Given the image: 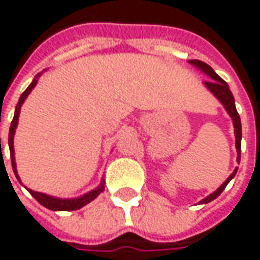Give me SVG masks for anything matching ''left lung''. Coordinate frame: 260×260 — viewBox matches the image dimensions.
Instances as JSON below:
<instances>
[{
	"instance_id": "8db88e82",
	"label": "left lung",
	"mask_w": 260,
	"mask_h": 260,
	"mask_svg": "<svg viewBox=\"0 0 260 260\" xmlns=\"http://www.w3.org/2000/svg\"><path fill=\"white\" fill-rule=\"evenodd\" d=\"M191 64H194L196 67H199L200 70H203L207 76H210V79L208 81H204V84L207 86V88L210 90V91L217 97V99L221 101V104L224 105L226 112L230 114V117L232 118V122H234V128H235V139H237V152H238V159L237 160H241V138H242V129H241V118H239V114L237 112V108H235V100H234V95H232L231 90H230V87L228 84L225 83L224 80L219 77L218 74L215 73L214 70H212L211 67L208 66L207 63L201 60H190ZM237 170L235 169L234 170V173L226 179V180L219 186V188H217L215 191L212 194H210L208 197H206L204 200H201L200 203L201 204H206V203H210L214 199H217L219 194L224 191V188L226 187V184L230 183V181L234 179V176L237 174Z\"/></svg>"
}]
</instances>
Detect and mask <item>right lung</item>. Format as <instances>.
<instances>
[{
  "label": "right lung",
  "instance_id": "right-lung-1",
  "mask_svg": "<svg viewBox=\"0 0 260 260\" xmlns=\"http://www.w3.org/2000/svg\"><path fill=\"white\" fill-rule=\"evenodd\" d=\"M38 76H39V74H38ZM36 83H38V77H36V79L34 80L30 84H29L28 88H26V90L22 92L21 99H19L18 104H16L15 115H14V119H12V122H11L10 135H8V145H10L12 170H14V173H15L16 179H18V180H19V177H18V173H16L15 156H14V134H15V128H16V125H18V118H19L21 105H22V103L25 101V99L28 97L29 92L32 91V88L36 86ZM0 148H1V138H0ZM103 191H104V181H101V184H100L97 188H94L92 191L84 194L83 197H79V199H74V200L56 199V197H50V196H46V194H42V193H38V191H32V190H29V193L35 197L38 203H41L42 206L46 207V208H49V210H53V211H74V210H80L81 207L87 206L88 203H91L92 200L97 199V197H99V194H101Z\"/></svg>",
  "mask_w": 260,
  "mask_h": 260
}]
</instances>
